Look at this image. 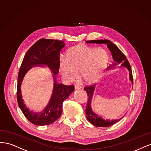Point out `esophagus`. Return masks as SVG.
I'll return each mask as SVG.
<instances>
[{
    "mask_svg": "<svg viewBox=\"0 0 151 151\" xmlns=\"http://www.w3.org/2000/svg\"><path fill=\"white\" fill-rule=\"evenodd\" d=\"M81 88V86L78 84L75 85V90H80Z\"/></svg>",
    "mask_w": 151,
    "mask_h": 151,
    "instance_id": "1",
    "label": "esophagus"
}]
</instances>
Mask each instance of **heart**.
<instances>
[{
  "instance_id": "obj_1",
  "label": "heart",
  "mask_w": 151,
  "mask_h": 151,
  "mask_svg": "<svg viewBox=\"0 0 151 151\" xmlns=\"http://www.w3.org/2000/svg\"><path fill=\"white\" fill-rule=\"evenodd\" d=\"M109 60V55L105 50L79 45L67 51L65 61L60 63V71L67 81L73 80L76 71H80L83 81L92 84L101 78Z\"/></svg>"
}]
</instances>
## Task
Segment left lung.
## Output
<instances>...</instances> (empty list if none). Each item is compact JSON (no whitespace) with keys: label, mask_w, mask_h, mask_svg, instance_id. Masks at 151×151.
<instances>
[{"label":"left lung","mask_w":151,"mask_h":151,"mask_svg":"<svg viewBox=\"0 0 151 151\" xmlns=\"http://www.w3.org/2000/svg\"><path fill=\"white\" fill-rule=\"evenodd\" d=\"M88 43H96V44H106L109 50L110 51L114 61H115L114 63L109 66L107 70L113 69L116 66V65L120 64V67H125L129 71V80L132 82L133 85V76H132V70H131V67L130 65V63L127 60V58L124 55V53L122 52L119 48L116 46L115 45L107 40H91V41H86ZM95 85H91L90 86L85 87L84 90L86 91L87 95L88 96V102H87L86 107L85 110V112L86 115V119L90 122L95 127H108L110 126L115 124L118 121L120 120L116 119V120H110L109 119H104L101 116L99 115L96 113H95L93 110L91 109V99L93 98V93L95 91Z\"/></svg>","instance_id":"obj_1"}]
</instances>
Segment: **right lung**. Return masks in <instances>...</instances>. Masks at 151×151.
I'll return each mask as SVG.
<instances>
[{"label":"right lung","mask_w":151,"mask_h":151,"mask_svg":"<svg viewBox=\"0 0 151 151\" xmlns=\"http://www.w3.org/2000/svg\"><path fill=\"white\" fill-rule=\"evenodd\" d=\"M65 46L62 41L41 39L33 45L24 56L19 71L17 99L19 108L26 119L36 125H50L60 117L63 103L74 91V85L58 83L56 75L59 71L60 55ZM34 66H47L53 73L54 85L49 103L41 113H34L24 104L21 93V85L24 76Z\"/></svg>","instance_id":"obj_1"}]
</instances>
